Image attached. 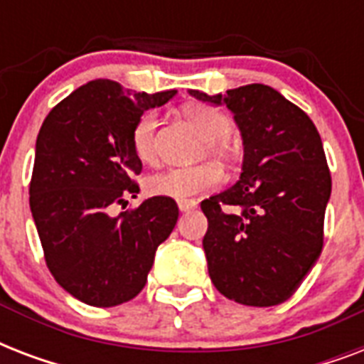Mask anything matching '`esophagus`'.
Segmentation results:
<instances>
[{
    "instance_id": "34e87169",
    "label": "esophagus",
    "mask_w": 364,
    "mask_h": 364,
    "mask_svg": "<svg viewBox=\"0 0 364 364\" xmlns=\"http://www.w3.org/2000/svg\"><path fill=\"white\" fill-rule=\"evenodd\" d=\"M177 208H179L181 213H187V211L196 208V202H194V200H179V202H177Z\"/></svg>"
}]
</instances>
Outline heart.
<instances>
[{
    "label": "heart",
    "mask_w": 364,
    "mask_h": 364,
    "mask_svg": "<svg viewBox=\"0 0 364 364\" xmlns=\"http://www.w3.org/2000/svg\"><path fill=\"white\" fill-rule=\"evenodd\" d=\"M183 115L194 130L205 139V153L211 154L221 164H232L238 159V149L227 137L232 132V121L227 113L204 104H188L183 107ZM156 113H143L132 128V149L139 160L153 162L156 156L154 132ZM221 181V173L213 164H196L188 168H170L147 177L145 188L151 196L173 200H188L198 194L210 193Z\"/></svg>",
    "instance_id": "1"
}]
</instances>
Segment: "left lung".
<instances>
[{"mask_svg": "<svg viewBox=\"0 0 364 364\" xmlns=\"http://www.w3.org/2000/svg\"><path fill=\"white\" fill-rule=\"evenodd\" d=\"M200 102L227 105L243 141L240 179L202 202L204 251L213 285L245 306L293 296L323 249L331 198L321 137L304 111L266 85H245Z\"/></svg>", "mask_w": 364, "mask_h": 364, "instance_id": "1", "label": "left lung"}]
</instances>
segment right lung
Listing matches in <instances>:
<instances>
[{
  "instance_id": "1",
  "label": "right lung",
  "mask_w": 364,
  "mask_h": 364,
  "mask_svg": "<svg viewBox=\"0 0 364 364\" xmlns=\"http://www.w3.org/2000/svg\"><path fill=\"white\" fill-rule=\"evenodd\" d=\"M176 90L147 94L96 79L60 102L43 121L36 141L30 210L54 279L71 296L111 308L139 294L154 253L176 227L171 198L109 213L139 187L132 177L141 160L132 149V128L147 109Z\"/></svg>"
}]
</instances>
